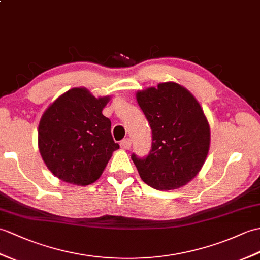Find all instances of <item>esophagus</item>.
<instances>
[{
  "label": "esophagus",
  "instance_id": "1",
  "mask_svg": "<svg viewBox=\"0 0 260 260\" xmlns=\"http://www.w3.org/2000/svg\"><path fill=\"white\" fill-rule=\"evenodd\" d=\"M120 148L122 149H128L129 147H131V145H132V142H131V140L129 138H125V140H123L122 142H120Z\"/></svg>",
  "mask_w": 260,
  "mask_h": 260
}]
</instances>
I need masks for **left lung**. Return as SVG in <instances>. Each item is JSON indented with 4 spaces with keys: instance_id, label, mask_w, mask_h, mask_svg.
<instances>
[{
    "instance_id": "left-lung-1",
    "label": "left lung",
    "mask_w": 260,
    "mask_h": 260,
    "mask_svg": "<svg viewBox=\"0 0 260 260\" xmlns=\"http://www.w3.org/2000/svg\"><path fill=\"white\" fill-rule=\"evenodd\" d=\"M152 129L146 157L132 159L144 183L158 190L176 189L201 171L206 160L210 129L197 100L174 82L160 83L136 94Z\"/></svg>"
}]
</instances>
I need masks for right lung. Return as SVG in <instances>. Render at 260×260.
I'll use <instances>...</instances> for the list:
<instances>
[{"label": "right lung", "instance_id": "right-lung-1", "mask_svg": "<svg viewBox=\"0 0 260 260\" xmlns=\"http://www.w3.org/2000/svg\"><path fill=\"white\" fill-rule=\"evenodd\" d=\"M108 96L96 99L84 87L72 88L48 106L39 125V149L53 175L65 183L96 182L119 145L111 120L102 114Z\"/></svg>", "mask_w": 260, "mask_h": 260}]
</instances>
